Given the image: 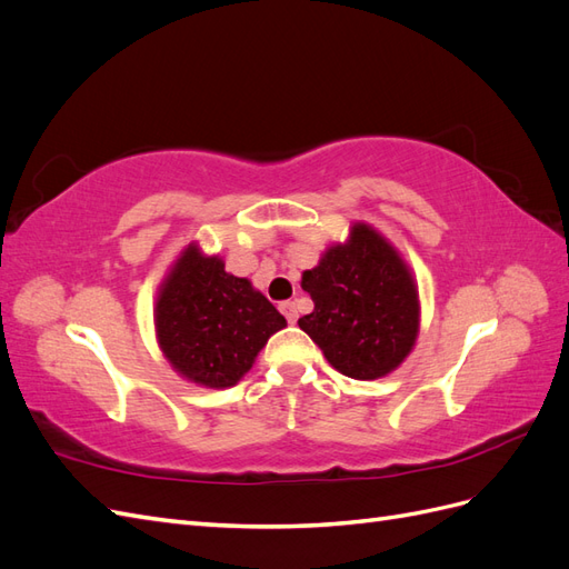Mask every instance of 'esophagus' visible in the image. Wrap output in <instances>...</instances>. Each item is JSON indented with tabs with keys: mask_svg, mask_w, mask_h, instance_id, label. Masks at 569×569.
I'll use <instances>...</instances> for the list:
<instances>
[{
	"mask_svg": "<svg viewBox=\"0 0 569 569\" xmlns=\"http://www.w3.org/2000/svg\"><path fill=\"white\" fill-rule=\"evenodd\" d=\"M278 308H280V313L287 318V322H297V318H299V311H297L295 301H282Z\"/></svg>",
	"mask_w": 569,
	"mask_h": 569,
	"instance_id": "1",
	"label": "esophagus"
}]
</instances>
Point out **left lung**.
<instances>
[{
	"instance_id": "1",
	"label": "left lung",
	"mask_w": 569,
	"mask_h": 569,
	"mask_svg": "<svg viewBox=\"0 0 569 569\" xmlns=\"http://www.w3.org/2000/svg\"><path fill=\"white\" fill-rule=\"evenodd\" d=\"M313 311L299 327L353 380H377L403 363L418 337V289L382 234L358 222L349 244L325 251L303 272Z\"/></svg>"
}]
</instances>
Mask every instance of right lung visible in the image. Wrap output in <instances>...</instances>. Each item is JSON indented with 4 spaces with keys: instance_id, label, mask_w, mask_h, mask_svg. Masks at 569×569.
<instances>
[{
    "instance_id": "1",
    "label": "right lung",
    "mask_w": 569,
    "mask_h": 569,
    "mask_svg": "<svg viewBox=\"0 0 569 569\" xmlns=\"http://www.w3.org/2000/svg\"><path fill=\"white\" fill-rule=\"evenodd\" d=\"M287 325L249 280L226 272L218 256L189 247L157 301L159 343L182 377L206 387L237 385L270 335Z\"/></svg>"
}]
</instances>
